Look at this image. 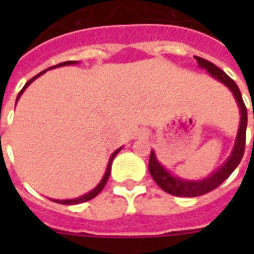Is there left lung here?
Returning a JSON list of instances; mask_svg holds the SVG:
<instances>
[{"mask_svg":"<svg viewBox=\"0 0 254 254\" xmlns=\"http://www.w3.org/2000/svg\"><path fill=\"white\" fill-rule=\"evenodd\" d=\"M197 64L200 68L207 69V72L212 77L221 81L223 84L231 89V92L235 96V99L237 101V105L240 108V127H239V131H237L236 141H235V146L228 157V159L225 161L223 166H220L216 171H213L209 177L201 181H186L179 177H174L167 171L165 167L158 162V159L155 157V153L151 150L150 159H149V171L155 183L161 187V189L167 193L175 195V196H185V197H195L204 195V193L212 191L216 187L223 183L227 178L233 173V170L239 166V163L241 162V158L244 155L245 150V133H247V124H248V113H247V107H245L244 100L241 96V92L237 87V84L231 79V77L221 71L219 67L211 63V62L205 61L203 58L195 57ZM254 119V117H253ZM254 141V134H253Z\"/></svg>","mask_w":254,"mask_h":254,"instance_id":"left-lung-1","label":"left lung"}]
</instances>
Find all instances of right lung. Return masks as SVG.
<instances>
[{
	"mask_svg": "<svg viewBox=\"0 0 254 254\" xmlns=\"http://www.w3.org/2000/svg\"><path fill=\"white\" fill-rule=\"evenodd\" d=\"M71 64H77V62H75V61L63 62V63H59V64H57V65H53V67H50V68H47V69L57 68V67H62V65H71ZM47 69H45V71H42L41 73H38L37 76H34L33 79H30V80L27 81V83H26L25 87L22 88L21 92H19V93H18V96H17V101H18V99H19V97H21V95H22V93H23V91H25L26 88H27V87H29L30 84H31V81H34V80H35V79H37V77L41 76L42 73H45L46 71H47ZM121 149H123V147H120V149H117V150L113 151V154H112V155H111V158H109V163H108L107 171H105V174H104L103 179H101V182H100L99 185L96 186L95 189L92 190V191H89V192L85 193V195H83V196L76 197V199H65V200H59V199H55V200H54V201H55V203H59V204H67V205H71V204H79V203H84V201L91 200V199H93V197H95V196H97V195H99V193L101 192V190L104 189V186L107 185L108 179H109V175H111L112 162H113V159H115V157H116V155H117V153H119V151L121 150Z\"/></svg>",
	"mask_w": 254,
	"mask_h": 254,
	"instance_id": "obj_1",
	"label": "right lung"
}]
</instances>
